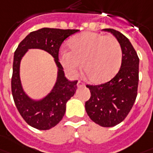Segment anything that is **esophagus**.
<instances>
[{
  "label": "esophagus",
  "mask_w": 153,
  "mask_h": 153,
  "mask_svg": "<svg viewBox=\"0 0 153 153\" xmlns=\"http://www.w3.org/2000/svg\"><path fill=\"white\" fill-rule=\"evenodd\" d=\"M77 86H78V87H82V86H83V83H82L81 81H79L78 83H77Z\"/></svg>",
  "instance_id": "esophagus-1"
}]
</instances>
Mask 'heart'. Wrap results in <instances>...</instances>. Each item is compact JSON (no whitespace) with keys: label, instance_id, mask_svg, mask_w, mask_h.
Returning <instances> with one entry per match:
<instances>
[{"label":"heart","instance_id":"obj_1","mask_svg":"<svg viewBox=\"0 0 153 153\" xmlns=\"http://www.w3.org/2000/svg\"><path fill=\"white\" fill-rule=\"evenodd\" d=\"M70 51L62 49L60 62L71 76H75L82 62V70L91 82L110 79L120 69L123 50L112 36L86 31L74 36L69 43Z\"/></svg>","mask_w":153,"mask_h":153}]
</instances>
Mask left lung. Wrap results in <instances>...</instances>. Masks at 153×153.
Returning a JSON list of instances; mask_svg holds the SVG:
<instances>
[{"label": "left lung", "mask_w": 153, "mask_h": 153, "mask_svg": "<svg viewBox=\"0 0 153 153\" xmlns=\"http://www.w3.org/2000/svg\"><path fill=\"white\" fill-rule=\"evenodd\" d=\"M114 35L123 50L119 71L108 82L100 85H87L91 97L85 103L87 114L94 123L111 127L125 119L137 97L140 59L124 35L114 29H104Z\"/></svg>", "instance_id": "obj_1"}]
</instances>
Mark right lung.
<instances>
[{
    "instance_id": "right-lung-1",
    "label": "right lung",
    "mask_w": 153,
    "mask_h": 153,
    "mask_svg": "<svg viewBox=\"0 0 153 153\" xmlns=\"http://www.w3.org/2000/svg\"><path fill=\"white\" fill-rule=\"evenodd\" d=\"M79 30H62L56 28H41L30 32L19 44L14 52L11 90L13 100L19 114L28 125L38 130H49L60 123L65 113V105L77 89V80L69 81L65 77L63 67L58 59L61 45L66 38ZM39 48L54 56L59 68L57 82L43 99L35 101L25 93L20 79V62L28 49Z\"/></svg>"
}]
</instances>
